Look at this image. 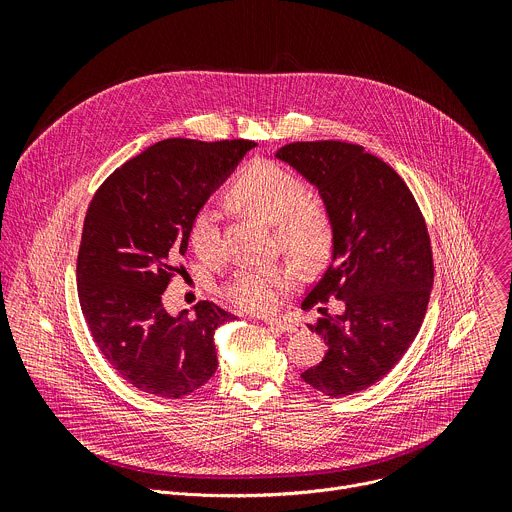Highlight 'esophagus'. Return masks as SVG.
Wrapping results in <instances>:
<instances>
[{"mask_svg": "<svg viewBox=\"0 0 512 512\" xmlns=\"http://www.w3.org/2000/svg\"><path fill=\"white\" fill-rule=\"evenodd\" d=\"M265 324L277 332H283V334H294L298 332V324L294 320H285V318H269L265 320Z\"/></svg>", "mask_w": 512, "mask_h": 512, "instance_id": "34e87169", "label": "esophagus"}]
</instances>
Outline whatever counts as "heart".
I'll return each instance as SVG.
<instances>
[{"label":"heart","instance_id":"b5f03b06","mask_svg":"<svg viewBox=\"0 0 512 512\" xmlns=\"http://www.w3.org/2000/svg\"><path fill=\"white\" fill-rule=\"evenodd\" d=\"M231 202L265 223H277L283 249L306 265H322L334 245V229L328 212L318 204L302 202L304 184L285 168L257 160L249 164L231 186ZM218 216L212 208H200L190 225V243L202 257H210L218 239ZM294 283V271L285 265L241 269L225 287L227 298L243 310L267 312Z\"/></svg>","mask_w":512,"mask_h":512}]
</instances>
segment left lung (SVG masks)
Instances as JSON below:
<instances>
[{
    "mask_svg": "<svg viewBox=\"0 0 512 512\" xmlns=\"http://www.w3.org/2000/svg\"><path fill=\"white\" fill-rule=\"evenodd\" d=\"M320 194L332 221L330 265L302 302L330 298L344 312L324 314L312 332L328 346L302 379L328 397L381 381L415 340L433 285V257L421 210L399 174L344 141H296L275 152Z\"/></svg>",
    "mask_w": 512,
    "mask_h": 512,
    "instance_id": "left-lung-1",
    "label": "left lung"
}]
</instances>
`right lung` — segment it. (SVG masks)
Returning a JSON list of instances; mask_svg holds the SVG:
<instances>
[{
	"label": "right lung",
	"instance_id": "add662e5",
	"mask_svg": "<svg viewBox=\"0 0 512 512\" xmlns=\"http://www.w3.org/2000/svg\"><path fill=\"white\" fill-rule=\"evenodd\" d=\"M255 145L158 141L91 200L77 261L81 310L105 360L143 393L186 397L218 367L214 332L233 316L210 302L192 318L174 316L162 294L188 249L192 218Z\"/></svg>",
	"mask_w": 512,
	"mask_h": 512
}]
</instances>
